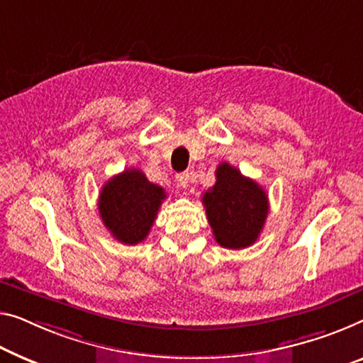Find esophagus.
Masks as SVG:
<instances>
[{
    "label": "esophagus",
    "instance_id": "1",
    "mask_svg": "<svg viewBox=\"0 0 363 363\" xmlns=\"http://www.w3.org/2000/svg\"><path fill=\"white\" fill-rule=\"evenodd\" d=\"M176 182H177V186H179V187L187 189L189 182H191V172H181V174H177Z\"/></svg>",
    "mask_w": 363,
    "mask_h": 363
}]
</instances>
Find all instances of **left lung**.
<instances>
[{"instance_id":"left-lung-1","label":"left lung","mask_w":363,"mask_h":363,"mask_svg":"<svg viewBox=\"0 0 363 363\" xmlns=\"http://www.w3.org/2000/svg\"><path fill=\"white\" fill-rule=\"evenodd\" d=\"M215 177L202 197L215 241L228 250L254 245L269 213L266 191L228 163L216 167Z\"/></svg>"}]
</instances>
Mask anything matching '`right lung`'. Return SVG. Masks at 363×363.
<instances>
[{"label":"right lung","instance_id":"1","mask_svg":"<svg viewBox=\"0 0 363 363\" xmlns=\"http://www.w3.org/2000/svg\"><path fill=\"white\" fill-rule=\"evenodd\" d=\"M166 199L163 187L150 182L140 169H125L102 186L99 215L117 241L138 245L148 236Z\"/></svg>","mask_w":363,"mask_h":363}]
</instances>
